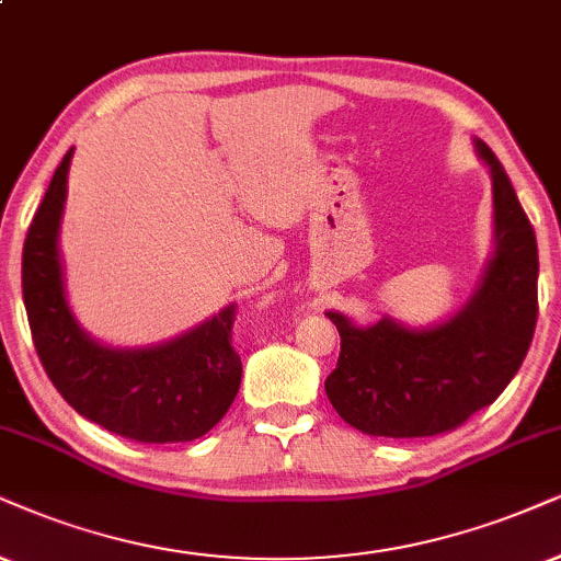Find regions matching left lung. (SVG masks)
<instances>
[{"label":"left lung","instance_id":"1","mask_svg":"<svg viewBox=\"0 0 561 561\" xmlns=\"http://www.w3.org/2000/svg\"><path fill=\"white\" fill-rule=\"evenodd\" d=\"M473 141L492 173L494 253L471 300L445 323L420 331L391 318L359 329L342 313H325L342 336L325 396L365 435L432 437L460 427L505 391L534 342V225L497 154Z\"/></svg>","mask_w":561,"mask_h":561}]
</instances>
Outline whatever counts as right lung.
<instances>
[{"instance_id": "add662e5", "label": "right lung", "mask_w": 561, "mask_h": 561, "mask_svg": "<svg viewBox=\"0 0 561 561\" xmlns=\"http://www.w3.org/2000/svg\"><path fill=\"white\" fill-rule=\"evenodd\" d=\"M72 150L64 154L23 245V300L33 344L56 391L84 420L137 443H188L222 420L240 388L236 305L173 342L141 350L98 344L64 293L59 225Z\"/></svg>"}]
</instances>
